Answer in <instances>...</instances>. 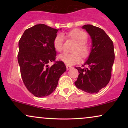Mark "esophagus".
<instances>
[{"instance_id":"obj_1","label":"esophagus","mask_w":128,"mask_h":128,"mask_svg":"<svg viewBox=\"0 0 128 128\" xmlns=\"http://www.w3.org/2000/svg\"><path fill=\"white\" fill-rule=\"evenodd\" d=\"M66 68H67V70H70V69H71L72 68V66H66Z\"/></svg>"}]
</instances>
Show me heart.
Returning a JSON list of instances; mask_svg holds the SVG:
<instances>
[{"label": "heart", "instance_id": "b5f03b06", "mask_svg": "<svg viewBox=\"0 0 128 128\" xmlns=\"http://www.w3.org/2000/svg\"><path fill=\"white\" fill-rule=\"evenodd\" d=\"M69 37L76 42L73 51L74 52H64L58 56V59L67 65H73L79 62L80 55L86 58L89 54L90 48L86 43L88 35L86 32L79 29H73L67 34ZM64 37L62 34H58L54 40V46L58 52H61L63 49Z\"/></svg>", "mask_w": 128, "mask_h": 128}]
</instances>
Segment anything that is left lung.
I'll list each match as a JSON object with an SVG mask.
<instances>
[{
  "label": "left lung",
  "instance_id": "8db88e82",
  "mask_svg": "<svg viewBox=\"0 0 128 128\" xmlns=\"http://www.w3.org/2000/svg\"><path fill=\"white\" fill-rule=\"evenodd\" d=\"M90 36L92 45L88 58L82 66L76 67L79 75L74 84L78 88L88 93H97L109 83L114 64L113 42L102 29L92 24L82 27Z\"/></svg>",
  "mask_w": 128,
  "mask_h": 128
}]
</instances>
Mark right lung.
<instances>
[{"label": "right lung", "instance_id": "1", "mask_svg": "<svg viewBox=\"0 0 128 128\" xmlns=\"http://www.w3.org/2000/svg\"><path fill=\"white\" fill-rule=\"evenodd\" d=\"M58 30L36 24L26 29L19 40L17 58L22 79L27 89L38 98L52 93L66 71L62 61H56L51 67L48 65L56 59L54 40Z\"/></svg>", "mask_w": 128, "mask_h": 128}]
</instances>
